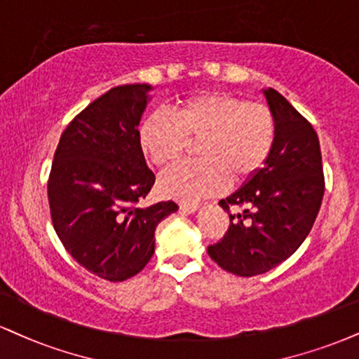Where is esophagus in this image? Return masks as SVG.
Returning <instances> with one entry per match:
<instances>
[{"mask_svg":"<svg viewBox=\"0 0 359 359\" xmlns=\"http://www.w3.org/2000/svg\"><path fill=\"white\" fill-rule=\"evenodd\" d=\"M180 209H182L184 212H187V214H194L198 209V205L197 204H189V202H182V204H180Z\"/></svg>","mask_w":359,"mask_h":359,"instance_id":"34e87169","label":"esophagus"}]
</instances>
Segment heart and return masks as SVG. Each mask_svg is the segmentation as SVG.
I'll use <instances>...</instances> for the list:
<instances>
[{"mask_svg":"<svg viewBox=\"0 0 359 359\" xmlns=\"http://www.w3.org/2000/svg\"><path fill=\"white\" fill-rule=\"evenodd\" d=\"M274 116L261 102L232 93H202L168 110L152 111L140 125L138 140L157 167H168L198 140L201 158L163 172L161 189L168 197L201 201L226 189L229 179L244 182L256 175L274 145Z\"/></svg>","mask_w":359,"mask_h":359,"instance_id":"b5f03b06","label":"heart"}]
</instances>
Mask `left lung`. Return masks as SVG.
I'll return each instance as SVG.
<instances>
[{
    "instance_id": "8db88e82",
    "label": "left lung",
    "mask_w": 359,
    "mask_h": 359,
    "mask_svg": "<svg viewBox=\"0 0 359 359\" xmlns=\"http://www.w3.org/2000/svg\"><path fill=\"white\" fill-rule=\"evenodd\" d=\"M276 137L264 167L219 202L231 226L207 248L224 271L243 278L264 274L304 243L325 196L321 149L313 125L274 88L262 90ZM231 206L243 212L230 214Z\"/></svg>"
}]
</instances>
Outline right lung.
<instances>
[{"label":"right lung","instance_id":"1","mask_svg":"<svg viewBox=\"0 0 359 359\" xmlns=\"http://www.w3.org/2000/svg\"><path fill=\"white\" fill-rule=\"evenodd\" d=\"M152 86H115L68 123L48 180L53 227L68 254L98 278L118 283L154 256L155 227L175 202L138 207L155 182L138 123Z\"/></svg>","mask_w":359,"mask_h":359}]
</instances>
